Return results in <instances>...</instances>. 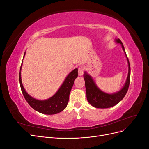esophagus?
<instances>
[{
	"mask_svg": "<svg viewBox=\"0 0 149 149\" xmlns=\"http://www.w3.org/2000/svg\"><path fill=\"white\" fill-rule=\"evenodd\" d=\"M84 73V68L83 66H81L78 68V74L79 76H82Z\"/></svg>",
	"mask_w": 149,
	"mask_h": 149,
	"instance_id": "1",
	"label": "esophagus"
}]
</instances>
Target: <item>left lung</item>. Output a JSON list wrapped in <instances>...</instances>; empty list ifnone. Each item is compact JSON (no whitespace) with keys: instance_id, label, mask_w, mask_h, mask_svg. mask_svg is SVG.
Masks as SVG:
<instances>
[{"instance_id":"left-lung-1","label":"left lung","mask_w":149,"mask_h":149,"mask_svg":"<svg viewBox=\"0 0 149 149\" xmlns=\"http://www.w3.org/2000/svg\"><path fill=\"white\" fill-rule=\"evenodd\" d=\"M115 42L121 45V47L125 53V56L127 58L129 66L127 78L124 86L119 91L112 94H108L102 91L101 90L99 89L91 78V76L88 74L86 72L84 71L83 77L85 81L87 100L90 104L94 107L104 109V108H108L114 106L124 97L129 89L130 78V67L129 61L127 55H126L124 45L120 41V40L119 38L116 39Z\"/></svg>"}]
</instances>
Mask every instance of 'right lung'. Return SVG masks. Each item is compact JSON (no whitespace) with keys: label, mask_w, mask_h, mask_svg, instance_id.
Segmentation results:
<instances>
[{"label":"right lung","mask_w":149,"mask_h":149,"mask_svg":"<svg viewBox=\"0 0 149 149\" xmlns=\"http://www.w3.org/2000/svg\"><path fill=\"white\" fill-rule=\"evenodd\" d=\"M25 55V52L24 58ZM22 65L19 74V81L22 94L29 104L35 111L44 114H55L63 111L68 102L70 93L74 84V80L78 77V69H74L68 74L59 89L52 97L42 101L32 97L25 90L21 79Z\"/></svg>","instance_id":"1"}]
</instances>
